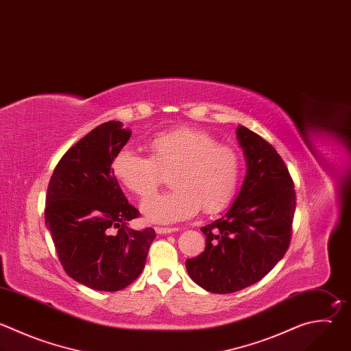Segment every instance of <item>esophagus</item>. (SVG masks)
Here are the masks:
<instances>
[{"label": "esophagus", "mask_w": 351, "mask_h": 351, "mask_svg": "<svg viewBox=\"0 0 351 351\" xmlns=\"http://www.w3.org/2000/svg\"><path fill=\"white\" fill-rule=\"evenodd\" d=\"M178 231L176 227H156L157 234H169V232Z\"/></svg>", "instance_id": "34e87169"}]
</instances>
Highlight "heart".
<instances>
[{
    "label": "heart",
    "mask_w": 351,
    "mask_h": 351,
    "mask_svg": "<svg viewBox=\"0 0 351 351\" xmlns=\"http://www.w3.org/2000/svg\"><path fill=\"white\" fill-rule=\"evenodd\" d=\"M152 156L121 149L112 160V172L131 193L147 197L157 190L162 172H172L173 190L147 198L145 217L154 223H176L194 216L223 210L234 198L241 161L234 149L193 128H178L149 141Z\"/></svg>",
    "instance_id": "heart-1"
}]
</instances>
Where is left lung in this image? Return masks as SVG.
Instances as JSON below:
<instances>
[{"mask_svg":"<svg viewBox=\"0 0 351 351\" xmlns=\"http://www.w3.org/2000/svg\"><path fill=\"white\" fill-rule=\"evenodd\" d=\"M247 160L244 184L230 209L201 227V255L186 261L191 280L212 293H231L261 281L285 255L296 194L289 171L263 138L237 128Z\"/></svg>","mask_w":351,"mask_h":351,"instance_id":"1","label":"left lung"}]
</instances>
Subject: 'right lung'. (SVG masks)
<instances>
[{
  "label": "right lung",
  "instance_id": "obj_1",
  "mask_svg": "<svg viewBox=\"0 0 351 351\" xmlns=\"http://www.w3.org/2000/svg\"><path fill=\"white\" fill-rule=\"evenodd\" d=\"M131 131L108 121L85 135L58 162L47 191L45 226L64 271L104 292L132 284L156 239L152 227L134 230L139 210L128 202L111 164Z\"/></svg>",
  "mask_w": 351,
  "mask_h": 351
}]
</instances>
